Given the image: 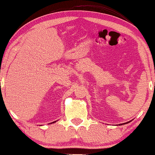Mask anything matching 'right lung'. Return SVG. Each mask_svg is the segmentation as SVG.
<instances>
[{"mask_svg":"<svg viewBox=\"0 0 155 155\" xmlns=\"http://www.w3.org/2000/svg\"><path fill=\"white\" fill-rule=\"evenodd\" d=\"M54 123H55V122H54Z\"/></svg>","mask_w":155,"mask_h":155,"instance_id":"1","label":"right lung"}]
</instances>
